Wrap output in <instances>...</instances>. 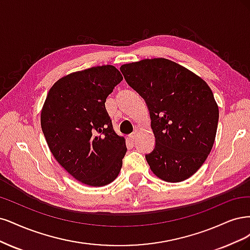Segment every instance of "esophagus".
<instances>
[{
	"instance_id": "1",
	"label": "esophagus",
	"mask_w": 250,
	"mask_h": 250,
	"mask_svg": "<svg viewBox=\"0 0 250 250\" xmlns=\"http://www.w3.org/2000/svg\"><path fill=\"white\" fill-rule=\"evenodd\" d=\"M128 138H130L132 141H134L135 138H136V132H133L132 134H130V136H128Z\"/></svg>"
}]
</instances>
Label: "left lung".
I'll use <instances>...</instances> for the list:
<instances>
[{
    "label": "left lung",
    "instance_id": "obj_1",
    "mask_svg": "<svg viewBox=\"0 0 250 250\" xmlns=\"http://www.w3.org/2000/svg\"><path fill=\"white\" fill-rule=\"evenodd\" d=\"M126 83L146 101L156 146L146 159L158 178L189 179L213 147L219 110L203 79L165 58L124 64Z\"/></svg>",
    "mask_w": 250,
    "mask_h": 250
}]
</instances>
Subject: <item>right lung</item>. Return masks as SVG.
Here are the masks:
<instances>
[{"label":"right lung","mask_w":250,"mask_h":250,"mask_svg":"<svg viewBox=\"0 0 250 250\" xmlns=\"http://www.w3.org/2000/svg\"><path fill=\"white\" fill-rule=\"evenodd\" d=\"M122 81L112 65L77 71L56 82L43 104L40 122L53 156L88 186H106L123 166L125 140L114 132L104 106Z\"/></svg>","instance_id":"obj_1"}]
</instances>
